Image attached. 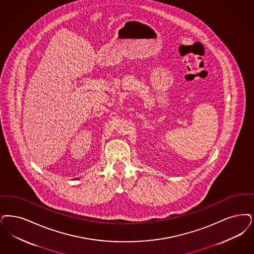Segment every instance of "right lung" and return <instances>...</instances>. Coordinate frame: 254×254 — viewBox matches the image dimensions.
Returning a JSON list of instances; mask_svg holds the SVG:
<instances>
[{
	"label": "right lung",
	"instance_id": "1",
	"mask_svg": "<svg viewBox=\"0 0 254 254\" xmlns=\"http://www.w3.org/2000/svg\"><path fill=\"white\" fill-rule=\"evenodd\" d=\"M75 180H76V179H75Z\"/></svg>",
	"mask_w": 254,
	"mask_h": 254
}]
</instances>
